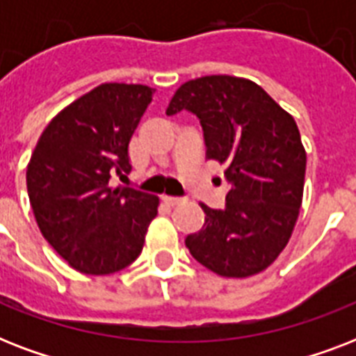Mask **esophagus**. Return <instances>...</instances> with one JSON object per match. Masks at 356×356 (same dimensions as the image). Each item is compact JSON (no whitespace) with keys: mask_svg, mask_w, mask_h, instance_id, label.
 Listing matches in <instances>:
<instances>
[{"mask_svg":"<svg viewBox=\"0 0 356 356\" xmlns=\"http://www.w3.org/2000/svg\"><path fill=\"white\" fill-rule=\"evenodd\" d=\"M162 201L168 203V205H177V203H181V197H175V195H162Z\"/></svg>","mask_w":356,"mask_h":356,"instance_id":"34e87169","label":"esophagus"}]
</instances>
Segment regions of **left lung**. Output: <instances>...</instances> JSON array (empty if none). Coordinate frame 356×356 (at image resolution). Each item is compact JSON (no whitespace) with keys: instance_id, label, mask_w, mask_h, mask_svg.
Instances as JSON below:
<instances>
[{"instance_id":"obj_1","label":"left lung","mask_w":356,"mask_h":356,"mask_svg":"<svg viewBox=\"0 0 356 356\" xmlns=\"http://www.w3.org/2000/svg\"><path fill=\"white\" fill-rule=\"evenodd\" d=\"M188 111L203 129L207 156L225 164L223 209L201 205L203 227L184 243L222 277L266 270L292 236L303 201L307 153L296 120L253 81L207 75L177 88L166 114Z\"/></svg>"}]
</instances>
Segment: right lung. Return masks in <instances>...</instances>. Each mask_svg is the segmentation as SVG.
Here are the masks:
<instances>
[{"instance_id": "1", "label": "right lung", "mask_w": 356, "mask_h": 356, "mask_svg": "<svg viewBox=\"0 0 356 356\" xmlns=\"http://www.w3.org/2000/svg\"><path fill=\"white\" fill-rule=\"evenodd\" d=\"M153 92L99 85L47 123L31 155L25 179L36 223L81 273H114L142 253L159 197L113 186L111 177L131 172L129 142Z\"/></svg>"}]
</instances>
